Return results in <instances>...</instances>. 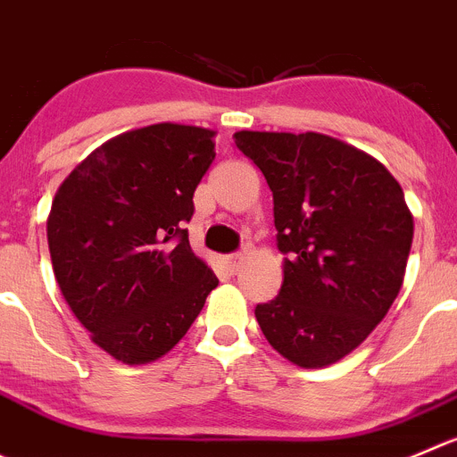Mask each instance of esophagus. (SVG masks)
I'll list each match as a JSON object with an SVG mask.
<instances>
[{
    "label": "esophagus",
    "instance_id": "1",
    "mask_svg": "<svg viewBox=\"0 0 457 457\" xmlns=\"http://www.w3.org/2000/svg\"><path fill=\"white\" fill-rule=\"evenodd\" d=\"M242 262H245V253H231L228 258H226V267H228V271L231 273H237V269L242 267Z\"/></svg>",
    "mask_w": 457,
    "mask_h": 457
}]
</instances>
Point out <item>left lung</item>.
<instances>
[{
	"label": "left lung",
	"mask_w": 457,
	"mask_h": 457,
	"mask_svg": "<svg viewBox=\"0 0 457 457\" xmlns=\"http://www.w3.org/2000/svg\"><path fill=\"white\" fill-rule=\"evenodd\" d=\"M273 193L282 287L255 307L264 338L301 368L337 363L402 289L412 215L375 156L319 132H236Z\"/></svg>",
	"instance_id": "1"
}]
</instances>
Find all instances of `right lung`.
I'll use <instances>...</instances> for the list:
<instances>
[{
	"label": "right lung",
	"mask_w": 457,
	"mask_h": 457,
	"mask_svg": "<svg viewBox=\"0 0 457 457\" xmlns=\"http://www.w3.org/2000/svg\"><path fill=\"white\" fill-rule=\"evenodd\" d=\"M212 137L179 123L119 134L55 193L46 220L55 280L116 361L141 366L170 352L220 282L184 228L215 159Z\"/></svg>",
	"instance_id": "right-lung-1"
}]
</instances>
